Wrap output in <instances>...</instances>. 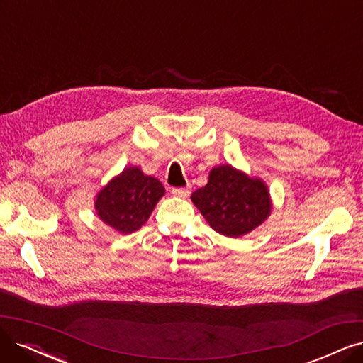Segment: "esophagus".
I'll return each mask as SVG.
<instances>
[{"instance_id": "1", "label": "esophagus", "mask_w": 363, "mask_h": 363, "mask_svg": "<svg viewBox=\"0 0 363 363\" xmlns=\"http://www.w3.org/2000/svg\"><path fill=\"white\" fill-rule=\"evenodd\" d=\"M170 193L173 196H177V197H189L190 196V189H189V186H182V189H172Z\"/></svg>"}]
</instances>
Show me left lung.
Segmentation results:
<instances>
[{"instance_id":"1","label":"left lung","mask_w":363,"mask_h":363,"mask_svg":"<svg viewBox=\"0 0 363 363\" xmlns=\"http://www.w3.org/2000/svg\"><path fill=\"white\" fill-rule=\"evenodd\" d=\"M191 200L212 229L229 238L256 229L272 208L266 184L230 164L213 167L208 184L196 190Z\"/></svg>"}]
</instances>
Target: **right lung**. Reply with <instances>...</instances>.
Wrapping results in <instances>:
<instances>
[{
    "mask_svg": "<svg viewBox=\"0 0 363 363\" xmlns=\"http://www.w3.org/2000/svg\"><path fill=\"white\" fill-rule=\"evenodd\" d=\"M164 186L139 167H125L96 196L97 216L119 233L139 230L152 213Z\"/></svg>",
    "mask_w": 363,
    "mask_h": 363,
    "instance_id": "right-lung-1",
    "label": "right lung"
}]
</instances>
